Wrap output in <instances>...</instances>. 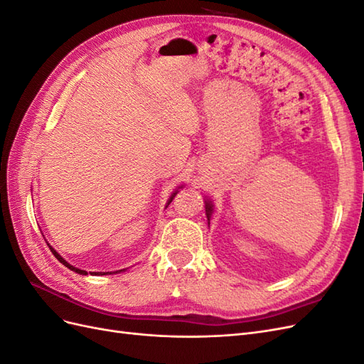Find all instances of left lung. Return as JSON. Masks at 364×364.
<instances>
[{
	"mask_svg": "<svg viewBox=\"0 0 364 364\" xmlns=\"http://www.w3.org/2000/svg\"><path fill=\"white\" fill-rule=\"evenodd\" d=\"M206 215H208V220H209V217H211V205L209 203H206Z\"/></svg>",
	"mask_w": 364,
	"mask_h": 364,
	"instance_id": "8db88e82",
	"label": "left lung"
}]
</instances>
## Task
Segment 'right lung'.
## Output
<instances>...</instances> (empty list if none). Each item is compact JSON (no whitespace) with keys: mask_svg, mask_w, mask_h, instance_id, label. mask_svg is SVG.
I'll return each instance as SVG.
<instances>
[{"mask_svg":"<svg viewBox=\"0 0 364 364\" xmlns=\"http://www.w3.org/2000/svg\"><path fill=\"white\" fill-rule=\"evenodd\" d=\"M174 196H176V193H174V194L171 196V199H170V202H171V200L174 199ZM170 202H168V205H170ZM50 249H51V252H53V255H54V257H56V258H58V259H59V261H60V262L63 264V266H65V267H68L70 270H74L75 273H80V274H86V272H85V270H80V269H75V267H73V266H71V264H68L67 261H65V259H63V258H62V257L59 255V253H58L56 250H54L53 247H50ZM119 272H121V270H119ZM115 273H117V272H115ZM91 274H95V273H91ZM97 274H102V273H97ZM105 274H106V273H105Z\"/></svg>","mask_w":364,"mask_h":364,"instance_id":"1","label":"right lung"}]
</instances>
